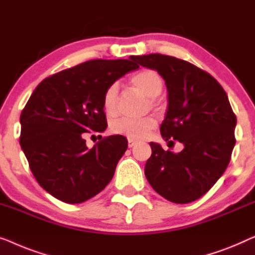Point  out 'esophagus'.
I'll list each match as a JSON object with an SVG mask.
<instances>
[{
	"instance_id": "esophagus-1",
	"label": "esophagus",
	"mask_w": 255,
	"mask_h": 255,
	"mask_svg": "<svg viewBox=\"0 0 255 255\" xmlns=\"http://www.w3.org/2000/svg\"><path fill=\"white\" fill-rule=\"evenodd\" d=\"M137 144V142L136 141H132V139H128V146L129 148H132V146H135Z\"/></svg>"
}]
</instances>
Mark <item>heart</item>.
Instances as JSON below:
<instances>
[{
  "mask_svg": "<svg viewBox=\"0 0 255 255\" xmlns=\"http://www.w3.org/2000/svg\"><path fill=\"white\" fill-rule=\"evenodd\" d=\"M131 83L143 95L151 98V104L155 105L156 97L163 91V78L157 71L152 69H144L138 71L131 77ZM118 88L117 84L110 85L104 92L103 107L107 114L117 112L118 105ZM156 126L153 118H142V119H130V118H120L111 125V131L116 135L125 136L129 139H143L148 136Z\"/></svg>",
  "mask_w": 255,
  "mask_h": 255,
  "instance_id": "heart-1",
  "label": "heart"
}]
</instances>
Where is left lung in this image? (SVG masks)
Listing matches in <instances>:
<instances>
[{
    "mask_svg": "<svg viewBox=\"0 0 255 255\" xmlns=\"http://www.w3.org/2000/svg\"><path fill=\"white\" fill-rule=\"evenodd\" d=\"M130 57L164 78L168 105L160 134L168 143L184 144L174 153L150 142L146 180L171 202H193L216 184L230 163L237 118L227 92L210 74L185 60L163 54Z\"/></svg>",
    "mask_w": 255,
    "mask_h": 255,
    "instance_id": "obj_1",
    "label": "left lung"
}]
</instances>
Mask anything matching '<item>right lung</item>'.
Returning <instances> with one entry per match:
<instances>
[{
	"mask_svg": "<svg viewBox=\"0 0 255 255\" xmlns=\"http://www.w3.org/2000/svg\"><path fill=\"white\" fill-rule=\"evenodd\" d=\"M137 68L131 57L90 60L34 89L20 114L19 143L35 180L57 200L82 203L112 180L127 138L107 136L89 149L83 136L105 130L104 92Z\"/></svg>",
	"mask_w": 255,
	"mask_h": 255,
	"instance_id": "add662e5",
	"label": "right lung"
}]
</instances>
